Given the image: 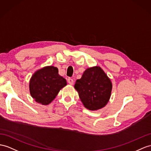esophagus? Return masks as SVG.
<instances>
[{
  "mask_svg": "<svg viewBox=\"0 0 151 151\" xmlns=\"http://www.w3.org/2000/svg\"><path fill=\"white\" fill-rule=\"evenodd\" d=\"M67 81H68V83L70 84H71V85H72V84H73V80L72 78H68V79H67Z\"/></svg>",
  "mask_w": 151,
  "mask_h": 151,
  "instance_id": "obj_1",
  "label": "esophagus"
}]
</instances>
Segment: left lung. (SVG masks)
<instances>
[{
	"instance_id": "left-lung-1",
	"label": "left lung",
	"mask_w": 151,
	"mask_h": 151,
	"mask_svg": "<svg viewBox=\"0 0 151 151\" xmlns=\"http://www.w3.org/2000/svg\"><path fill=\"white\" fill-rule=\"evenodd\" d=\"M74 88L84 107L95 111L108 104L111 97L112 83L103 70L96 66L87 68L81 78L76 81Z\"/></svg>"
}]
</instances>
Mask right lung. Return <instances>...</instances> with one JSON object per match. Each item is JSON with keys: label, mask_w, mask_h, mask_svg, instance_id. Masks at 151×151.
I'll return each mask as SVG.
<instances>
[{"label": "right lung", "mask_w": 151, "mask_h": 151, "mask_svg": "<svg viewBox=\"0 0 151 151\" xmlns=\"http://www.w3.org/2000/svg\"><path fill=\"white\" fill-rule=\"evenodd\" d=\"M66 85V79L59 75L58 68L47 66L33 73L29 81V91L36 102L48 105Z\"/></svg>", "instance_id": "right-lung-1"}]
</instances>
